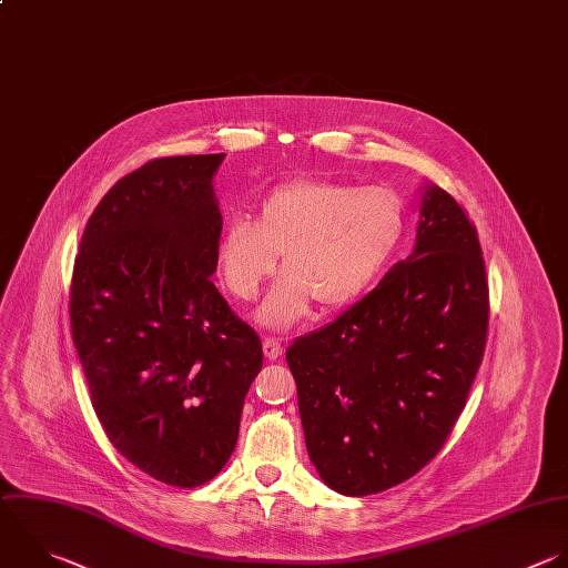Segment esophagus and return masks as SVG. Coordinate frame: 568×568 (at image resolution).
I'll return each instance as SVG.
<instances>
[{"mask_svg":"<svg viewBox=\"0 0 568 568\" xmlns=\"http://www.w3.org/2000/svg\"><path fill=\"white\" fill-rule=\"evenodd\" d=\"M262 348H264V355H266L268 359H277V357L282 355V351H284L282 339H277V337H264Z\"/></svg>","mask_w":568,"mask_h":568,"instance_id":"34e87169","label":"esophagus"}]
</instances>
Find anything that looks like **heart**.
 Returning <instances> with one entry per match:
<instances>
[{
	"label": "heart",
	"mask_w": 568,
	"mask_h": 568,
	"mask_svg": "<svg viewBox=\"0 0 568 568\" xmlns=\"http://www.w3.org/2000/svg\"><path fill=\"white\" fill-rule=\"evenodd\" d=\"M404 235V209L382 186L293 180L275 186L255 220H229L215 246V271L242 302L260 295L282 253L284 275L257 311L271 328L302 320L311 302L339 308L362 295Z\"/></svg>",
	"instance_id": "obj_1"
}]
</instances>
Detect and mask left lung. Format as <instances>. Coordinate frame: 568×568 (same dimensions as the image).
<instances>
[{
	"label": "left lung",
	"instance_id": "left-lung-1",
	"mask_svg": "<svg viewBox=\"0 0 568 568\" xmlns=\"http://www.w3.org/2000/svg\"><path fill=\"white\" fill-rule=\"evenodd\" d=\"M486 328L477 231L446 191L426 184L413 255L286 351L320 477L362 497L422 470L466 406Z\"/></svg>",
	"mask_w": 568,
	"mask_h": 568
}]
</instances>
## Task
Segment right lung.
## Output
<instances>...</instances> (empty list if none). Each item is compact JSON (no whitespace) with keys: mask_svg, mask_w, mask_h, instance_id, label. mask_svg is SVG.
Instances as JSON below:
<instances>
[{"mask_svg":"<svg viewBox=\"0 0 568 568\" xmlns=\"http://www.w3.org/2000/svg\"><path fill=\"white\" fill-rule=\"evenodd\" d=\"M224 153L160 158L93 211L71 284L73 342L111 444L180 488L213 479L237 444L260 335L215 288Z\"/></svg>","mask_w":568,"mask_h":568,"instance_id":"right-lung-1","label":"right lung"}]
</instances>
